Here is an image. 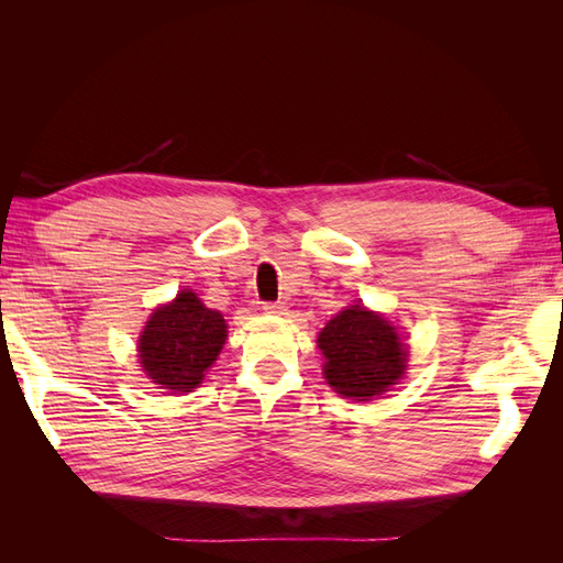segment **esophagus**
Instances as JSON below:
<instances>
[{
	"label": "esophagus",
	"instance_id": "obj_1",
	"mask_svg": "<svg viewBox=\"0 0 563 563\" xmlns=\"http://www.w3.org/2000/svg\"><path fill=\"white\" fill-rule=\"evenodd\" d=\"M263 310L267 314H282L284 312V302H263Z\"/></svg>",
	"mask_w": 563,
	"mask_h": 563
}]
</instances>
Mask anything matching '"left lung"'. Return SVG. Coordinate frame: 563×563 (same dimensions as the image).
I'll list each match as a JSON object with an SVG mask.
<instances>
[{
    "label": "left lung",
    "mask_w": 563,
    "mask_h": 563,
    "mask_svg": "<svg viewBox=\"0 0 563 563\" xmlns=\"http://www.w3.org/2000/svg\"><path fill=\"white\" fill-rule=\"evenodd\" d=\"M317 343L327 356L323 376L329 385L338 395L356 401L387 391L406 368V347L395 327L362 305L333 317Z\"/></svg>",
    "instance_id": "obj_1"
}]
</instances>
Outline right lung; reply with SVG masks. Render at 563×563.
<instances>
[{
  "instance_id": "1",
  "label": "right lung",
  "mask_w": 563,
  "mask_h": 563,
  "mask_svg": "<svg viewBox=\"0 0 563 563\" xmlns=\"http://www.w3.org/2000/svg\"><path fill=\"white\" fill-rule=\"evenodd\" d=\"M225 319L203 308L192 291L155 310L141 335V364L152 383L172 391H192L225 343Z\"/></svg>"
}]
</instances>
